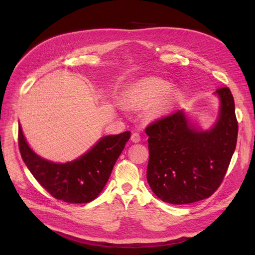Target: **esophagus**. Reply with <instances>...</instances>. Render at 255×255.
Here are the masks:
<instances>
[{"instance_id":"esophagus-1","label":"esophagus","mask_w":255,"mask_h":255,"mask_svg":"<svg viewBox=\"0 0 255 255\" xmlns=\"http://www.w3.org/2000/svg\"><path fill=\"white\" fill-rule=\"evenodd\" d=\"M131 140H132L133 142H139V141H140V135H139V133H137V132L133 133V134L131 135Z\"/></svg>"}]
</instances>
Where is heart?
<instances>
[{
    "label": "heart",
    "instance_id": "heart-1",
    "mask_svg": "<svg viewBox=\"0 0 255 255\" xmlns=\"http://www.w3.org/2000/svg\"><path fill=\"white\" fill-rule=\"evenodd\" d=\"M167 88V84L160 78H143L127 91V104L134 110H145L150 107L148 117L156 119L165 114L173 103L171 94L165 93Z\"/></svg>",
    "mask_w": 255,
    "mask_h": 255
}]
</instances>
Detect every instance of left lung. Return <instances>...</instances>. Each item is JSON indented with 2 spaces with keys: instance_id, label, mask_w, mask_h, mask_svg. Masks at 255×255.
Instances as JSON below:
<instances>
[{
  "instance_id": "1",
  "label": "left lung",
  "mask_w": 255,
  "mask_h": 255,
  "mask_svg": "<svg viewBox=\"0 0 255 255\" xmlns=\"http://www.w3.org/2000/svg\"><path fill=\"white\" fill-rule=\"evenodd\" d=\"M220 115L209 131L193 129L183 111L145 128L149 142L146 180L163 202L185 205L210 197L221 185L238 138V121L231 90H216Z\"/></svg>"
}]
</instances>
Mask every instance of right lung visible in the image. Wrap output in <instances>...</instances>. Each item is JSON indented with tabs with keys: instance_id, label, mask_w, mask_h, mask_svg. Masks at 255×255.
<instances>
[{
	"instance_id": "right-lung-1",
	"label": "right lung",
	"mask_w": 255,
	"mask_h": 255,
	"mask_svg": "<svg viewBox=\"0 0 255 255\" xmlns=\"http://www.w3.org/2000/svg\"><path fill=\"white\" fill-rule=\"evenodd\" d=\"M130 135V131H125L105 136L85 155L64 164L47 161L36 155L26 143L20 125L18 145L26 167L52 197L68 204H86L103 190Z\"/></svg>"
}]
</instances>
